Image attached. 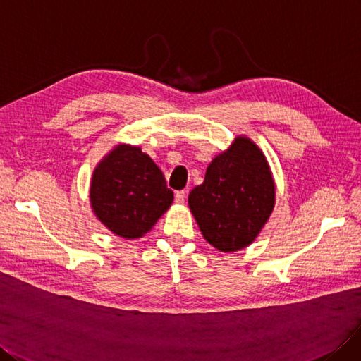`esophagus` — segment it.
<instances>
[{"instance_id":"esophagus-1","label":"esophagus","mask_w":361,"mask_h":361,"mask_svg":"<svg viewBox=\"0 0 361 361\" xmlns=\"http://www.w3.org/2000/svg\"><path fill=\"white\" fill-rule=\"evenodd\" d=\"M185 201V192L184 190H178L176 193V202L177 204H183Z\"/></svg>"}]
</instances>
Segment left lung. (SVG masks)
I'll return each mask as SVG.
<instances>
[{"mask_svg": "<svg viewBox=\"0 0 361 361\" xmlns=\"http://www.w3.org/2000/svg\"><path fill=\"white\" fill-rule=\"evenodd\" d=\"M276 200L271 171L259 147L237 136L208 165L204 183L189 195L204 238L220 252H235L258 237Z\"/></svg>", "mask_w": 361, "mask_h": 361, "instance_id": "obj_1", "label": "left lung"}]
</instances>
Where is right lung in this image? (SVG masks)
<instances>
[{
	"label": "right lung",
	"mask_w": 361,
	"mask_h": 361,
	"mask_svg": "<svg viewBox=\"0 0 361 361\" xmlns=\"http://www.w3.org/2000/svg\"><path fill=\"white\" fill-rule=\"evenodd\" d=\"M91 208L115 235L141 238L173 201L164 173L153 159L133 145L120 144L92 172Z\"/></svg>",
	"instance_id": "right-lung-1"
}]
</instances>
